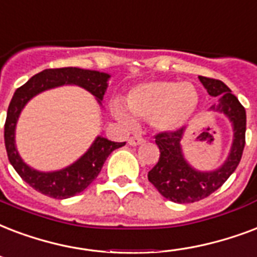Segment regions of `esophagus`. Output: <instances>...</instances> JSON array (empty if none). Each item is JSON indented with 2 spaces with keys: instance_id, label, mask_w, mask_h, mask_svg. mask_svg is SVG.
I'll list each match as a JSON object with an SVG mask.
<instances>
[{
  "instance_id": "1",
  "label": "esophagus",
  "mask_w": 257,
  "mask_h": 257,
  "mask_svg": "<svg viewBox=\"0 0 257 257\" xmlns=\"http://www.w3.org/2000/svg\"><path fill=\"white\" fill-rule=\"evenodd\" d=\"M146 140H144V137L139 136V135H135V136L129 137V146H139V144H142V143H144Z\"/></svg>"
}]
</instances>
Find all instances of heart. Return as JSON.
<instances>
[{"instance_id": "obj_1", "label": "heart", "mask_w": 257, "mask_h": 257, "mask_svg": "<svg viewBox=\"0 0 257 257\" xmlns=\"http://www.w3.org/2000/svg\"><path fill=\"white\" fill-rule=\"evenodd\" d=\"M198 93L190 83L171 81L146 82L135 86L126 95V106L132 114L150 120L159 131L179 128L195 110ZM113 114L125 125L132 126L133 120L120 103H114Z\"/></svg>"}]
</instances>
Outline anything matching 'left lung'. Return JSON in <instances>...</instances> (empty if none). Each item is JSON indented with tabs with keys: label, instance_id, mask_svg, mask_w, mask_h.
I'll list each match as a JSON object with an SVG mask.
<instances>
[{
	"label": "left lung",
	"instance_id": "left-lung-1",
	"mask_svg": "<svg viewBox=\"0 0 257 257\" xmlns=\"http://www.w3.org/2000/svg\"><path fill=\"white\" fill-rule=\"evenodd\" d=\"M199 81L209 95L218 97V101L211 105L210 110L228 115L233 124L234 139L230 154L222 167L211 172H199L189 166L182 154L181 142L185 129L155 135L160 156L158 163L148 172V181L164 198L176 203L197 202L220 189L237 168L245 146L246 114L244 106L224 82L206 76H199Z\"/></svg>",
	"mask_w": 257,
	"mask_h": 257
}]
</instances>
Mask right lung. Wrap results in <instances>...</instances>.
Wrapping results in <instances>:
<instances>
[{"mask_svg": "<svg viewBox=\"0 0 257 257\" xmlns=\"http://www.w3.org/2000/svg\"><path fill=\"white\" fill-rule=\"evenodd\" d=\"M109 74L91 70H83L76 67L48 68L32 76L27 83L19 87L13 94L9 107H8L7 121L4 129L5 148L8 159L23 181L31 187L47 197L56 199H64L74 197L87 187L101 172L107 156L117 148L125 146V143H115L105 137H97L93 146L81 159L70 167L55 172H39L33 170L21 160L15 146V129L20 111L29 99L44 90L52 89L56 86L78 85L86 89L97 98L101 103L103 94L106 91Z\"/></svg>", "mask_w": 257, "mask_h": 257, "instance_id": "right-lung-1", "label": "right lung"}]
</instances>
